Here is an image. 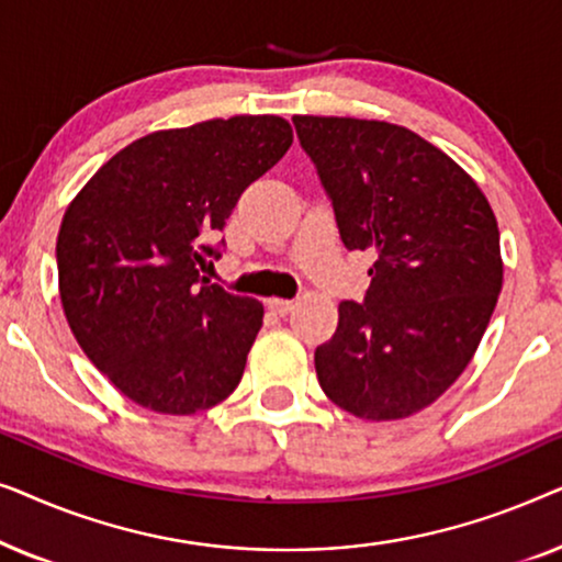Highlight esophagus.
<instances>
[{"mask_svg": "<svg viewBox=\"0 0 562 562\" xmlns=\"http://www.w3.org/2000/svg\"><path fill=\"white\" fill-rule=\"evenodd\" d=\"M268 306H271V312L279 314V317H286V314L294 310V302H291V299H268Z\"/></svg>", "mask_w": 562, "mask_h": 562, "instance_id": "esophagus-1", "label": "esophagus"}]
</instances>
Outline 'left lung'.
Here are the masks:
<instances>
[{
    "instance_id": "obj_1",
    "label": "left lung",
    "mask_w": 562,
    "mask_h": 562,
    "mask_svg": "<svg viewBox=\"0 0 562 562\" xmlns=\"http://www.w3.org/2000/svg\"><path fill=\"white\" fill-rule=\"evenodd\" d=\"M348 250L375 263L314 350L319 386L363 419L425 409L465 371L502 291L498 227L475 181L412 130L294 117Z\"/></svg>"
}]
</instances>
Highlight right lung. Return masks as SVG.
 Segmentation results:
<instances>
[{
	"mask_svg": "<svg viewBox=\"0 0 562 562\" xmlns=\"http://www.w3.org/2000/svg\"><path fill=\"white\" fill-rule=\"evenodd\" d=\"M291 145L286 120L160 130L112 156L74 199L56 243L60 302L87 358L164 414L220 404L243 379L263 304L199 276L237 199Z\"/></svg>",
	"mask_w": 562,
	"mask_h": 562,
	"instance_id": "obj_1",
	"label": "right lung"
}]
</instances>
